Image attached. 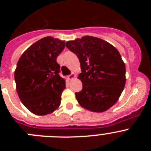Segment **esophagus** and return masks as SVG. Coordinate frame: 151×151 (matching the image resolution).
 <instances>
[{"instance_id":"1","label":"esophagus","mask_w":151,"mask_h":151,"mask_svg":"<svg viewBox=\"0 0 151 151\" xmlns=\"http://www.w3.org/2000/svg\"><path fill=\"white\" fill-rule=\"evenodd\" d=\"M73 78H75V75H73V73H72V74L69 75V76H67V78L69 80H72Z\"/></svg>"}]
</instances>
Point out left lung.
<instances>
[{"label": "left lung", "instance_id": "8db88e82", "mask_svg": "<svg viewBox=\"0 0 151 151\" xmlns=\"http://www.w3.org/2000/svg\"><path fill=\"white\" fill-rule=\"evenodd\" d=\"M66 47L76 54L82 73L81 91L75 93L82 107L93 112L107 110L118 101L125 84V66L115 47L101 38L84 36Z\"/></svg>", "mask_w": 151, "mask_h": 151}]
</instances>
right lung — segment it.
I'll return each instance as SVG.
<instances>
[{
	"label": "right lung",
	"instance_id": "1",
	"mask_svg": "<svg viewBox=\"0 0 151 151\" xmlns=\"http://www.w3.org/2000/svg\"><path fill=\"white\" fill-rule=\"evenodd\" d=\"M64 47V41L45 37L31 45L17 63L14 73L17 94L34 114L47 115L60 104L66 83L60 76L57 58Z\"/></svg>",
	"mask_w": 151,
	"mask_h": 151
}]
</instances>
